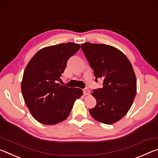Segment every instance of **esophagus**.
<instances>
[{"mask_svg":"<svg viewBox=\"0 0 158 158\" xmlns=\"http://www.w3.org/2000/svg\"><path fill=\"white\" fill-rule=\"evenodd\" d=\"M83 93L85 95H89L90 93V90L89 89L88 87H85V88L83 89Z\"/></svg>","mask_w":158,"mask_h":158,"instance_id":"1","label":"esophagus"}]
</instances>
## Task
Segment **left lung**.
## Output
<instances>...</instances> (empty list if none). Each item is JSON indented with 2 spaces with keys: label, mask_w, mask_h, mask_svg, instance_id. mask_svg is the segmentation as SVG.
I'll return each mask as SVG.
<instances>
[{
  "label": "left lung",
  "mask_w": 158,
  "mask_h": 158,
  "mask_svg": "<svg viewBox=\"0 0 158 158\" xmlns=\"http://www.w3.org/2000/svg\"><path fill=\"white\" fill-rule=\"evenodd\" d=\"M81 49L94 71L95 81L103 80L102 88L93 90L97 105L89 109L95 120L110 125L125 116L136 93L132 66L124 54L113 46L85 43Z\"/></svg>",
  "instance_id": "left-lung-1"
}]
</instances>
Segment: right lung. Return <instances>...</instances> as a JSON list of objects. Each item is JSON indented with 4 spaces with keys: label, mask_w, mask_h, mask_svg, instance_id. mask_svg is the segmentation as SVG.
Returning a JSON list of instances; mask_svg holds the SVG:
<instances>
[{
    "label": "right lung",
    "mask_w": 158,
    "mask_h": 158,
    "mask_svg": "<svg viewBox=\"0 0 158 158\" xmlns=\"http://www.w3.org/2000/svg\"><path fill=\"white\" fill-rule=\"evenodd\" d=\"M73 43L49 46L38 52L28 62L23 75L22 92L33 117L44 125H55L68 118L77 99L79 88L59 85L67 61L79 50Z\"/></svg>",
    "instance_id": "right-lung-1"
}]
</instances>
